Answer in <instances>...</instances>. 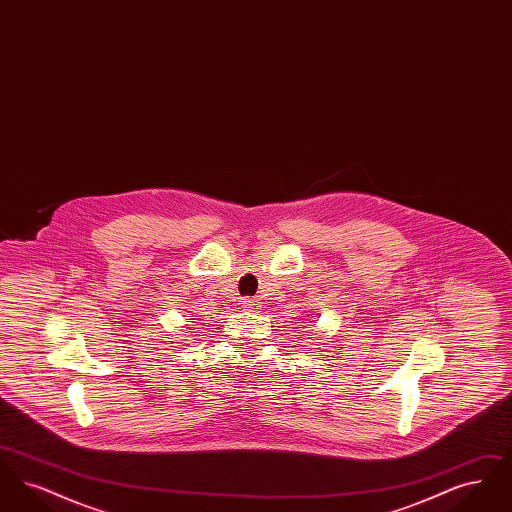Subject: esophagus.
Segmentation results:
<instances>
[{
  "label": "esophagus",
  "mask_w": 512,
  "mask_h": 512,
  "mask_svg": "<svg viewBox=\"0 0 512 512\" xmlns=\"http://www.w3.org/2000/svg\"><path fill=\"white\" fill-rule=\"evenodd\" d=\"M242 307H244L245 311H249V309H255L257 305H259V301L255 299V297H244L242 299V303H240Z\"/></svg>",
  "instance_id": "esophagus-1"
}]
</instances>
